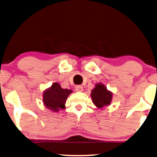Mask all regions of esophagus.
Segmentation results:
<instances>
[{"label":"esophagus","mask_w":157,"mask_h":157,"mask_svg":"<svg viewBox=\"0 0 157 157\" xmlns=\"http://www.w3.org/2000/svg\"><path fill=\"white\" fill-rule=\"evenodd\" d=\"M75 90L77 91V92H82L83 90L82 86H81V85H77V86L75 87Z\"/></svg>","instance_id":"34e87169"}]
</instances>
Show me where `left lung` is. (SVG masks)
<instances>
[{
    "label": "left lung",
    "mask_w": 157,
    "mask_h": 157,
    "mask_svg": "<svg viewBox=\"0 0 157 157\" xmlns=\"http://www.w3.org/2000/svg\"><path fill=\"white\" fill-rule=\"evenodd\" d=\"M112 93L107 90L106 87L101 82L96 84L90 93L93 103L98 109L109 106L112 101Z\"/></svg>",
    "instance_id": "left-lung-1"
}]
</instances>
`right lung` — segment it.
Here are the masks:
<instances>
[{"label": "right lung", "instance_id": "right-lung-1", "mask_svg": "<svg viewBox=\"0 0 157 157\" xmlns=\"http://www.w3.org/2000/svg\"><path fill=\"white\" fill-rule=\"evenodd\" d=\"M72 90L63 89L57 82H53L50 88L44 90L43 94V102L48 109L58 112L65 109V104Z\"/></svg>", "mask_w": 157, "mask_h": 157}]
</instances>
